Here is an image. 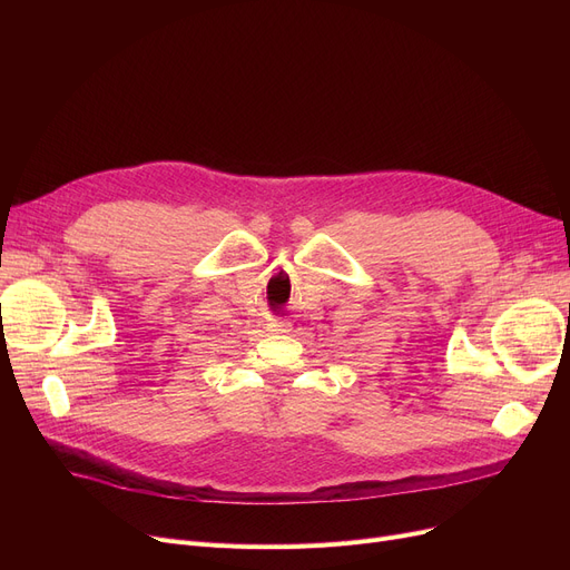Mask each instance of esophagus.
I'll use <instances>...</instances> for the list:
<instances>
[{
  "mask_svg": "<svg viewBox=\"0 0 570 570\" xmlns=\"http://www.w3.org/2000/svg\"><path fill=\"white\" fill-rule=\"evenodd\" d=\"M267 331L269 333H288L291 331V323L288 321H269L267 323Z\"/></svg>",
  "mask_w": 570,
  "mask_h": 570,
  "instance_id": "34e87169",
  "label": "esophagus"
}]
</instances>
